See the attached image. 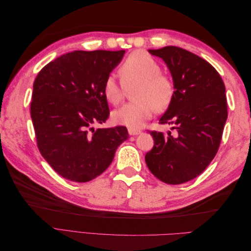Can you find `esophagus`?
<instances>
[{"mask_svg": "<svg viewBox=\"0 0 251 251\" xmlns=\"http://www.w3.org/2000/svg\"><path fill=\"white\" fill-rule=\"evenodd\" d=\"M127 132L131 136H135V135H138V134L141 133L140 130H136V128H128Z\"/></svg>", "mask_w": 251, "mask_h": 251, "instance_id": "34e87169", "label": "esophagus"}]
</instances>
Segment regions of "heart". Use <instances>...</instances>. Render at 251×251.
I'll use <instances>...</instances> for the list:
<instances>
[{
  "label": "heart",
  "mask_w": 251,
  "mask_h": 251,
  "mask_svg": "<svg viewBox=\"0 0 251 251\" xmlns=\"http://www.w3.org/2000/svg\"><path fill=\"white\" fill-rule=\"evenodd\" d=\"M121 82L110 75L105 78L102 92L105 100L118 104L124 100L126 89L137 86L133 92L136 100L125 104L113 113V121L130 128L142 126L154 115L156 108L163 110L171 103L175 87L172 78L161 73V67L149 53L137 50L132 52L119 69Z\"/></svg>",
  "instance_id": "1"
}]
</instances>
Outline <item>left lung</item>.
Listing matches in <instances>:
<instances>
[{"label":"left lung","instance_id":"obj_1","mask_svg":"<svg viewBox=\"0 0 251 251\" xmlns=\"http://www.w3.org/2000/svg\"><path fill=\"white\" fill-rule=\"evenodd\" d=\"M149 52L164 60L173 76L174 97L159 124L173 125L176 131H149L154 147L146 162L164 183L181 184L199 176L217 154L227 119L225 86L214 67L185 49Z\"/></svg>","mask_w":251,"mask_h":251}]
</instances>
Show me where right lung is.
<instances>
[{
    "instance_id": "1",
    "label": "right lung",
    "mask_w": 251,
    "mask_h": 251,
    "mask_svg": "<svg viewBox=\"0 0 251 251\" xmlns=\"http://www.w3.org/2000/svg\"><path fill=\"white\" fill-rule=\"evenodd\" d=\"M125 50L74 51L45 66L33 83L30 113L42 156L60 176L88 182L113 161L126 126L94 128L110 115L103 82Z\"/></svg>"
}]
</instances>
